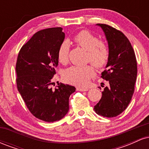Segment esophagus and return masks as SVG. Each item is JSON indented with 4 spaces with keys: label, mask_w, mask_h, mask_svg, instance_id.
<instances>
[{
    "label": "esophagus",
    "mask_w": 149,
    "mask_h": 149,
    "mask_svg": "<svg viewBox=\"0 0 149 149\" xmlns=\"http://www.w3.org/2000/svg\"><path fill=\"white\" fill-rule=\"evenodd\" d=\"M76 90H78V91L86 92V91H88L89 88H80V87H78V88H76Z\"/></svg>",
    "instance_id": "1"
}]
</instances>
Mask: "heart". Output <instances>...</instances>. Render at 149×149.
I'll return each mask as SVG.
<instances>
[{
	"instance_id": "b5f03b06",
	"label": "heart",
	"mask_w": 149,
	"mask_h": 149,
	"mask_svg": "<svg viewBox=\"0 0 149 149\" xmlns=\"http://www.w3.org/2000/svg\"><path fill=\"white\" fill-rule=\"evenodd\" d=\"M73 40L78 45L88 51L87 59L90 61L98 69L107 66L110 57L109 46L103 40H99L97 36L88 30H82L73 37ZM70 44L67 40L63 41L57 50L58 61L66 64L69 60ZM95 70L91 65L85 66H73L66 69L63 73L65 80L71 84L83 86L95 76Z\"/></svg>"
}]
</instances>
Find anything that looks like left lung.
<instances>
[{
  "instance_id": "8db88e82",
  "label": "left lung",
  "mask_w": 149,
  "mask_h": 149,
  "mask_svg": "<svg viewBox=\"0 0 149 149\" xmlns=\"http://www.w3.org/2000/svg\"><path fill=\"white\" fill-rule=\"evenodd\" d=\"M105 34L110 57L102 78L108 82L100 102L94 107L98 115L113 118L125 110L134 91L137 64L127 38L120 31L104 24H97Z\"/></svg>"
}]
</instances>
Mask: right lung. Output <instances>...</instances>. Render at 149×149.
<instances>
[{
    "mask_svg": "<svg viewBox=\"0 0 149 149\" xmlns=\"http://www.w3.org/2000/svg\"><path fill=\"white\" fill-rule=\"evenodd\" d=\"M62 28L39 31L22 47L16 64L17 86L30 112L37 118L52 123L69 109V100L76 88L63 83L52 90V77L58 66L57 50L64 41Z\"/></svg>",
    "mask_w": 149,
    "mask_h": 149,
    "instance_id": "1",
    "label": "right lung"
}]
</instances>
